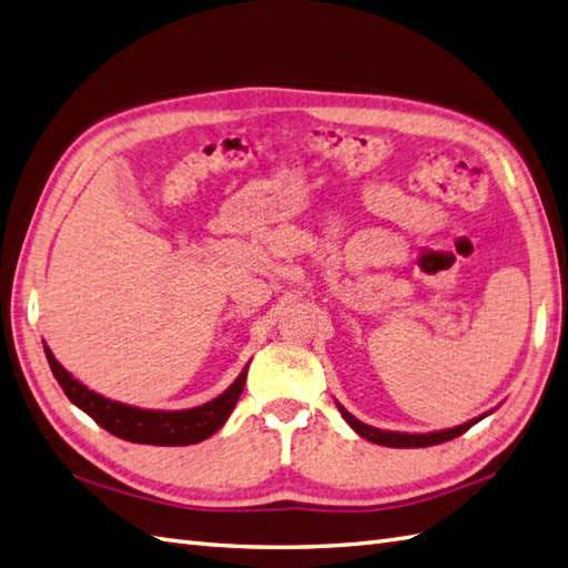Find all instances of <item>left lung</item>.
Returning a JSON list of instances; mask_svg holds the SVG:
<instances>
[{"label": "left lung", "mask_w": 568, "mask_h": 568, "mask_svg": "<svg viewBox=\"0 0 568 568\" xmlns=\"http://www.w3.org/2000/svg\"><path fill=\"white\" fill-rule=\"evenodd\" d=\"M336 406H338L341 416L346 418V424H348L355 433L363 435L365 440H371V443H375V445H385V447H430V445H440V443H447V440L457 438V435L467 433L474 424H479V420H481L484 416H489V414H481V416H477V418L467 420V424H463V426L445 428V430H433V433H399V430H382V428L367 426V424H363V420L355 418L351 412H346V408L341 406L338 402H336Z\"/></svg>", "instance_id": "1"}]
</instances>
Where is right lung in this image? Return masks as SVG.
I'll use <instances>...</instances> for the list:
<instances>
[{
    "instance_id": "obj_1",
    "label": "right lung",
    "mask_w": 568,
    "mask_h": 568,
    "mask_svg": "<svg viewBox=\"0 0 568 568\" xmlns=\"http://www.w3.org/2000/svg\"><path fill=\"white\" fill-rule=\"evenodd\" d=\"M43 348L52 375H55L58 385L68 394V399L74 406L82 408L84 414H89L101 428L115 435V438L142 445H193L210 438V435L224 426V420L234 412V406L244 392L248 371V365H244L240 377H236L220 397L210 399L201 406L181 408V412H156V408H140L101 397V394L89 389L64 371L45 344Z\"/></svg>"
}]
</instances>
